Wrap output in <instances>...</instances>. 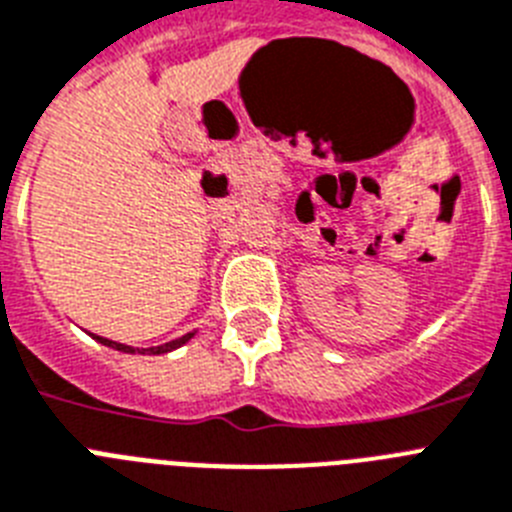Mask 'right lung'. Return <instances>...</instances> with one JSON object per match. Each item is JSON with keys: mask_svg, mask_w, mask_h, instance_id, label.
I'll list each match as a JSON object with an SVG mask.
<instances>
[{"mask_svg": "<svg viewBox=\"0 0 512 512\" xmlns=\"http://www.w3.org/2000/svg\"><path fill=\"white\" fill-rule=\"evenodd\" d=\"M193 335H195V332H188V335L177 337V340L164 342V345H157V348H141V350H139V348H131V345H123V342H113V340H108V337H97V335H95V340L102 342V345H108V348H113V350H121V353L162 355V353H170V350H177V348H180V345H185V342H188Z\"/></svg>", "mask_w": 512, "mask_h": 512, "instance_id": "add662e5", "label": "right lung"}]
</instances>
